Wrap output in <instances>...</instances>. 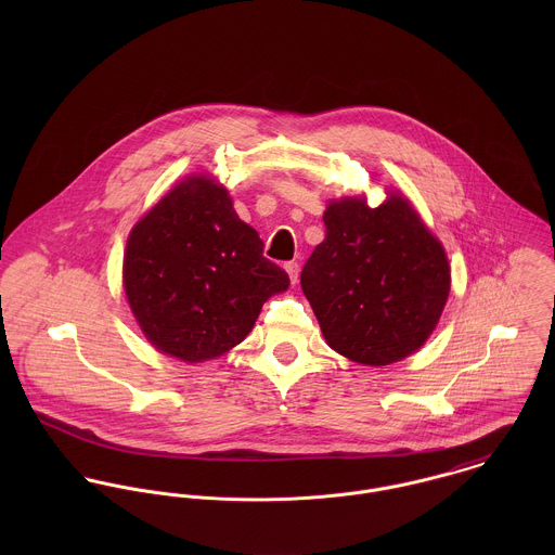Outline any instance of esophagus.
Here are the masks:
<instances>
[{"instance_id": "obj_1", "label": "esophagus", "mask_w": 555, "mask_h": 555, "mask_svg": "<svg viewBox=\"0 0 555 555\" xmlns=\"http://www.w3.org/2000/svg\"><path fill=\"white\" fill-rule=\"evenodd\" d=\"M284 269H286V273H288V278H291V282L293 284H297V280H299V262H286L284 264Z\"/></svg>"}]
</instances>
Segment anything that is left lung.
<instances>
[{
	"mask_svg": "<svg viewBox=\"0 0 555 555\" xmlns=\"http://www.w3.org/2000/svg\"><path fill=\"white\" fill-rule=\"evenodd\" d=\"M326 235L301 271V288L326 344L363 365H389L416 352L447 306L444 247L408 198L380 207L363 196L331 201Z\"/></svg>",
	"mask_w": 555,
	"mask_h": 555,
	"instance_id": "1",
	"label": "left lung"
}]
</instances>
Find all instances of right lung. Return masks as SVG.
<instances>
[{
  "instance_id": "add662e5",
  "label": "right lung",
  "mask_w": 555,
  "mask_h": 555,
  "mask_svg": "<svg viewBox=\"0 0 555 555\" xmlns=\"http://www.w3.org/2000/svg\"><path fill=\"white\" fill-rule=\"evenodd\" d=\"M262 247L216 179L192 175L177 183L126 245L124 288L145 337L185 363L235 348L262 304L291 284Z\"/></svg>"
}]
</instances>
